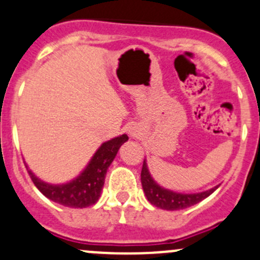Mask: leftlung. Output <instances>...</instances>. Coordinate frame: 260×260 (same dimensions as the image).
<instances>
[{
	"label": "left lung",
	"instance_id": "1",
	"mask_svg": "<svg viewBox=\"0 0 260 260\" xmlns=\"http://www.w3.org/2000/svg\"><path fill=\"white\" fill-rule=\"evenodd\" d=\"M142 185L147 199L153 206L160 209H166V211H179V209H185L187 207L194 206L209 197L218 187L216 186L208 191L198 192V194H181V192H174L171 190L163 189L159 185L155 184L154 180L152 179L145 160L143 162L142 167Z\"/></svg>",
	"mask_w": 260,
	"mask_h": 260
}]
</instances>
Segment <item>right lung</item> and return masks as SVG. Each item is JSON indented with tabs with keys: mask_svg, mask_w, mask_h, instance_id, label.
<instances>
[{
	"mask_svg": "<svg viewBox=\"0 0 260 260\" xmlns=\"http://www.w3.org/2000/svg\"><path fill=\"white\" fill-rule=\"evenodd\" d=\"M127 135H121L112 140L103 143L95 152L86 169L71 182L63 185H49L37 179L36 175L29 172L31 181L39 191L48 199L70 208H86L93 206L100 199L101 191L105 185V177L112 160L115 159L118 149L125 142Z\"/></svg>",
	"mask_w": 260,
	"mask_h": 260,
	"instance_id": "obj_1",
	"label": "right lung"
}]
</instances>
